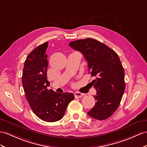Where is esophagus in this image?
<instances>
[{
    "label": "esophagus",
    "instance_id": "1",
    "mask_svg": "<svg viewBox=\"0 0 147 147\" xmlns=\"http://www.w3.org/2000/svg\"><path fill=\"white\" fill-rule=\"evenodd\" d=\"M82 96H83V94H82L81 92H76L74 93V97H76V98H80Z\"/></svg>",
    "mask_w": 147,
    "mask_h": 147
}]
</instances>
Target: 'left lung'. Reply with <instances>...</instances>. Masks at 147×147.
I'll return each instance as SVG.
<instances>
[{"instance_id":"left-lung-1","label":"left lung","mask_w":147,"mask_h":147,"mask_svg":"<svg viewBox=\"0 0 147 147\" xmlns=\"http://www.w3.org/2000/svg\"><path fill=\"white\" fill-rule=\"evenodd\" d=\"M69 46L81 52L88 62L89 73L96 90L94 107L88 112L91 117L105 120L117 109L125 88L124 69L119 56L107 45L93 38L71 41Z\"/></svg>"}]
</instances>
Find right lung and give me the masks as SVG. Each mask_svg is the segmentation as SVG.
I'll return each mask as SVG.
<instances>
[{"label": "right lung", "instance_id": "right-lung-1", "mask_svg": "<svg viewBox=\"0 0 147 147\" xmlns=\"http://www.w3.org/2000/svg\"><path fill=\"white\" fill-rule=\"evenodd\" d=\"M48 42L39 45L26 59L22 74V84L26 99L32 110L40 119L48 122L59 120L74 96L69 92L58 93L48 90L47 80Z\"/></svg>", "mask_w": 147, "mask_h": 147}]
</instances>
